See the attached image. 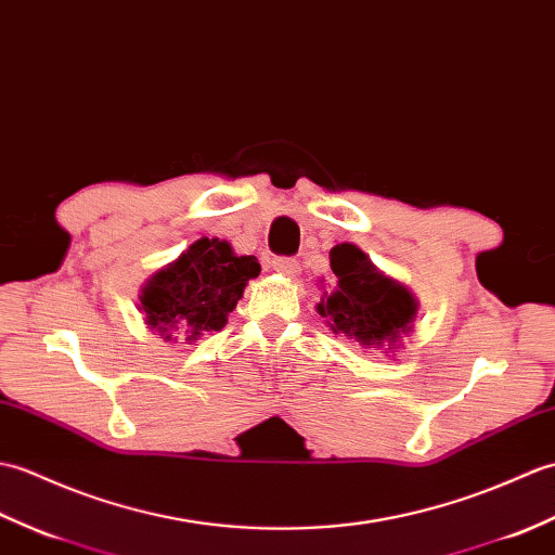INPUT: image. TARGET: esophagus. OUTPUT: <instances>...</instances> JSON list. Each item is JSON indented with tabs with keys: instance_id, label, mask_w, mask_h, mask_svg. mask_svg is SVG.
<instances>
[{
	"instance_id": "1",
	"label": "esophagus",
	"mask_w": 555,
	"mask_h": 555,
	"mask_svg": "<svg viewBox=\"0 0 555 555\" xmlns=\"http://www.w3.org/2000/svg\"><path fill=\"white\" fill-rule=\"evenodd\" d=\"M273 268L278 270L280 275H289V278H294L301 270L297 258H292V256H278V258H273Z\"/></svg>"
}]
</instances>
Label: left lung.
Wrapping results in <instances>:
<instances>
[{
  "mask_svg": "<svg viewBox=\"0 0 555 555\" xmlns=\"http://www.w3.org/2000/svg\"><path fill=\"white\" fill-rule=\"evenodd\" d=\"M337 287L325 292L318 313L335 335L367 349H397L401 335L413 330L417 301L401 282L387 278L356 244H337L330 251Z\"/></svg>",
  "mask_w": 555,
  "mask_h": 555,
  "instance_id": "left-lung-1",
  "label": "left lung"
}]
</instances>
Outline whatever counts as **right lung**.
I'll list each match as a JSON object with an SVG mask.
<instances>
[{
    "mask_svg": "<svg viewBox=\"0 0 555 555\" xmlns=\"http://www.w3.org/2000/svg\"><path fill=\"white\" fill-rule=\"evenodd\" d=\"M258 273L254 256H237L225 240L202 237L146 280L140 311L166 341H173L176 332L194 341L204 332L223 330L246 282Z\"/></svg>",
    "mask_w": 555,
    "mask_h": 555,
    "instance_id": "obj_1",
    "label": "right lung"
}]
</instances>
